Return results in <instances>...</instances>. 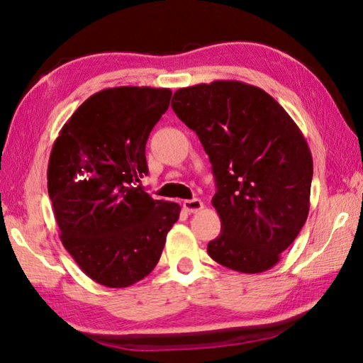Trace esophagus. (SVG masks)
I'll use <instances>...</instances> for the list:
<instances>
[{"instance_id":"1","label":"esophagus","mask_w":363,"mask_h":363,"mask_svg":"<svg viewBox=\"0 0 363 363\" xmlns=\"http://www.w3.org/2000/svg\"><path fill=\"white\" fill-rule=\"evenodd\" d=\"M182 206H184V209L187 211V213H199V211L203 209L204 204H203L201 200L194 199V200H184Z\"/></svg>"}]
</instances>
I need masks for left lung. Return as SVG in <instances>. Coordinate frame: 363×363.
Returning <instances> with one entry per match:
<instances>
[{"mask_svg": "<svg viewBox=\"0 0 363 363\" xmlns=\"http://www.w3.org/2000/svg\"><path fill=\"white\" fill-rule=\"evenodd\" d=\"M171 108L213 164L220 235L208 254L240 273L267 272L305 225L313 157L305 136L265 90L214 81L174 91Z\"/></svg>", "mask_w": 363, "mask_h": 363, "instance_id": "1", "label": "left lung"}]
</instances>
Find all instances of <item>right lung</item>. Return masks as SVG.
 Instances as JSON below:
<instances>
[{
  "instance_id": "add662e5",
  "label": "right lung",
  "mask_w": 363,
  "mask_h": 363,
  "mask_svg": "<svg viewBox=\"0 0 363 363\" xmlns=\"http://www.w3.org/2000/svg\"><path fill=\"white\" fill-rule=\"evenodd\" d=\"M169 100V89H104L74 111L52 147L48 189L60 240L101 286L146 278L179 219V204L136 184L149 173L146 143Z\"/></svg>"
}]
</instances>
